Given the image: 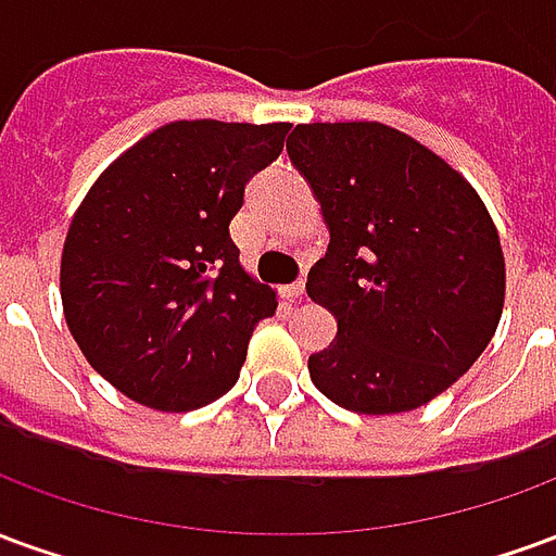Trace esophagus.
<instances>
[{"mask_svg": "<svg viewBox=\"0 0 556 556\" xmlns=\"http://www.w3.org/2000/svg\"><path fill=\"white\" fill-rule=\"evenodd\" d=\"M303 291H306V282H303V279H298V282H291V286H286V289H282V294H286L289 301H301Z\"/></svg>", "mask_w": 556, "mask_h": 556, "instance_id": "esophagus-1", "label": "esophagus"}]
</instances>
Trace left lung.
<instances>
[{"mask_svg": "<svg viewBox=\"0 0 556 556\" xmlns=\"http://www.w3.org/2000/svg\"><path fill=\"white\" fill-rule=\"evenodd\" d=\"M330 243L306 294L337 318L309 378L339 408L402 414L477 363L497 330L506 265L477 190L378 122L298 125L286 142Z\"/></svg>", "mask_w": 556, "mask_h": 556, "instance_id": "obj_1", "label": "left lung"}]
</instances>
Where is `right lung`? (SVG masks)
<instances>
[{
	"label": "right lung",
	"instance_id": "obj_1",
	"mask_svg": "<svg viewBox=\"0 0 556 556\" xmlns=\"http://www.w3.org/2000/svg\"><path fill=\"white\" fill-rule=\"evenodd\" d=\"M286 122H172L94 181L62 250L65 321L127 399L195 410L226 396L277 294L229 235L243 187L282 151Z\"/></svg>",
	"mask_w": 556,
	"mask_h": 556
}]
</instances>
